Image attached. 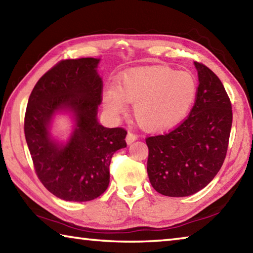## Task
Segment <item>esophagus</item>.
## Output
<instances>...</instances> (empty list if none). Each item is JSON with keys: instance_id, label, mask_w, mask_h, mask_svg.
Returning <instances> with one entry per match:
<instances>
[{"instance_id": "34e87169", "label": "esophagus", "mask_w": 253, "mask_h": 253, "mask_svg": "<svg viewBox=\"0 0 253 253\" xmlns=\"http://www.w3.org/2000/svg\"><path fill=\"white\" fill-rule=\"evenodd\" d=\"M137 139H138V136L134 134V132L128 131L127 137H126V142H127L128 145H130L132 142H135V140H137Z\"/></svg>"}]
</instances>
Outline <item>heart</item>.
<instances>
[{"instance_id": "heart-1", "label": "heart", "mask_w": 253, "mask_h": 253, "mask_svg": "<svg viewBox=\"0 0 253 253\" xmlns=\"http://www.w3.org/2000/svg\"><path fill=\"white\" fill-rule=\"evenodd\" d=\"M196 91L198 84L188 72L164 66L137 67L124 72L117 88L105 89L102 101L114 117L125 113L127 102H131L139 126L158 131L175 126L186 116Z\"/></svg>"}]
</instances>
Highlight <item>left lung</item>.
<instances>
[{"instance_id": "left-lung-1", "label": "left lung", "mask_w": 253, "mask_h": 253, "mask_svg": "<svg viewBox=\"0 0 253 253\" xmlns=\"http://www.w3.org/2000/svg\"><path fill=\"white\" fill-rule=\"evenodd\" d=\"M199 87L190 114L174 129L146 137L147 173L163 195L182 198L196 193L219 172L228 152L232 106L214 72L194 62Z\"/></svg>"}]
</instances>
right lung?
Returning <instances> with one entry per match:
<instances>
[{
    "mask_svg": "<svg viewBox=\"0 0 253 253\" xmlns=\"http://www.w3.org/2000/svg\"><path fill=\"white\" fill-rule=\"evenodd\" d=\"M95 58L66 59L41 77L29 97L24 135L34 170L53 195L65 201L97 199L109 185V165L127 146V130L106 128L97 121L102 81ZM69 109L77 126L66 147L50 140L47 127L55 111Z\"/></svg>",
    "mask_w": 253,
    "mask_h": 253,
    "instance_id": "obj_1",
    "label": "right lung"
}]
</instances>
